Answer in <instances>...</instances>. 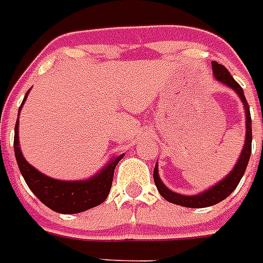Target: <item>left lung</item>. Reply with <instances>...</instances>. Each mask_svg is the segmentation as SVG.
I'll list each match as a JSON object with an SVG mask.
<instances>
[{"label": "left lung", "instance_id": "1", "mask_svg": "<svg viewBox=\"0 0 263 263\" xmlns=\"http://www.w3.org/2000/svg\"><path fill=\"white\" fill-rule=\"evenodd\" d=\"M212 69L213 73H215V78L217 80L222 81L224 84H227L228 87L233 88L237 92V95L241 97L243 105H245L246 110V139H245V146L242 148V153H241V157L237 162L236 167L233 168L229 175L221 180L220 183L215 185L213 188L205 191L204 194H199L196 196H183V195L175 194V192L170 191L168 188H166V185L160 182L159 176H158V166L155 164L154 168V182L157 185L159 194L163 196V199H166L167 201L173 204H178V205L187 206V208H205V206L215 205V204L220 203L224 199H227L232 192L236 190V187L240 183L241 178L245 174L246 166H248V162H249L250 154H252V117H250V110H249V104L246 101L245 95H243V89L241 88V85L232 78V75L229 73L227 68L218 63L212 62Z\"/></svg>", "mask_w": 263, "mask_h": 263}]
</instances>
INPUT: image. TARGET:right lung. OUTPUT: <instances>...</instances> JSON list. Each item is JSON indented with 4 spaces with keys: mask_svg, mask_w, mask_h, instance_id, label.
Segmentation results:
<instances>
[{
    "mask_svg": "<svg viewBox=\"0 0 263 263\" xmlns=\"http://www.w3.org/2000/svg\"><path fill=\"white\" fill-rule=\"evenodd\" d=\"M29 93V92H27ZM25 96L20 110L27 97ZM20 115V113H18ZM18 120L14 130V153L23 179L42 203L58 213H79L99 205L108 197L113 173L124 154L115 158L97 176L84 182H62L39 173L23 158L18 146Z\"/></svg>",
    "mask_w": 263,
    "mask_h": 263,
    "instance_id": "right-lung-1",
    "label": "right lung"
}]
</instances>
